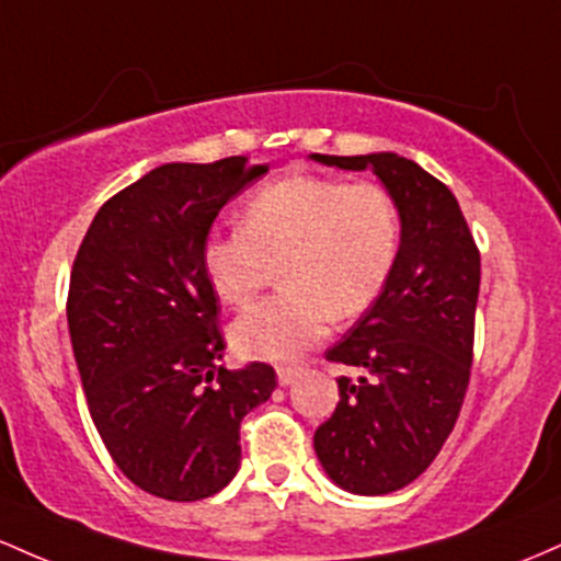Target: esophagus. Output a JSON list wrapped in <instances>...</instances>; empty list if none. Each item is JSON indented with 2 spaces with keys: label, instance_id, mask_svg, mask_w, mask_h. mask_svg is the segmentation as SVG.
Wrapping results in <instances>:
<instances>
[{
  "label": "esophagus",
  "instance_id": "34e87169",
  "mask_svg": "<svg viewBox=\"0 0 561 561\" xmlns=\"http://www.w3.org/2000/svg\"><path fill=\"white\" fill-rule=\"evenodd\" d=\"M299 376H301V368H286V365L278 368V381L283 383V387H291V383L297 381Z\"/></svg>",
  "mask_w": 561,
  "mask_h": 561
}]
</instances>
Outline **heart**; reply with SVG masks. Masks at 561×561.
<instances>
[{
  "label": "heart",
  "mask_w": 561,
  "mask_h": 561,
  "mask_svg": "<svg viewBox=\"0 0 561 561\" xmlns=\"http://www.w3.org/2000/svg\"><path fill=\"white\" fill-rule=\"evenodd\" d=\"M400 232L398 204L376 182L291 174L256 191L241 230L211 232L201 249L206 280L228 305H247L280 262L286 288L232 323V347L291 360L323 336L331 314L357 318L387 286Z\"/></svg>",
  "instance_id": "1"
}]
</instances>
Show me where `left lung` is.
<instances>
[{
    "label": "left lung",
    "instance_id": "1",
    "mask_svg": "<svg viewBox=\"0 0 561 561\" xmlns=\"http://www.w3.org/2000/svg\"><path fill=\"white\" fill-rule=\"evenodd\" d=\"M310 159L370 169L400 209V251L387 286L325 352L360 376L336 379V411L314 432L331 482L355 495L394 493L437 458L463 405L480 251L456 196L416 161L398 153Z\"/></svg>",
    "mask_w": 561,
    "mask_h": 561
}]
</instances>
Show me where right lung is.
Segmentation results:
<instances>
[{
    "label": "right lung",
    "mask_w": 561,
    "mask_h": 561,
    "mask_svg": "<svg viewBox=\"0 0 561 561\" xmlns=\"http://www.w3.org/2000/svg\"><path fill=\"white\" fill-rule=\"evenodd\" d=\"M267 163H163L100 206L68 288V333L90 416L116 467L167 501H201L241 467V421L275 370H228L201 264L219 209Z\"/></svg>",
    "instance_id": "1"
}]
</instances>
